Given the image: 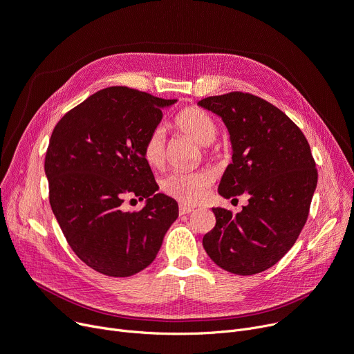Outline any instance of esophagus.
<instances>
[{
  "label": "esophagus",
  "instance_id": "obj_1",
  "mask_svg": "<svg viewBox=\"0 0 354 354\" xmlns=\"http://www.w3.org/2000/svg\"><path fill=\"white\" fill-rule=\"evenodd\" d=\"M194 209L193 207H190V206H187V205H180V207H178V212H180V214L183 216V214H189V213H192Z\"/></svg>",
  "mask_w": 354,
  "mask_h": 354
}]
</instances>
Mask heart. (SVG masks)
<instances>
[{
	"mask_svg": "<svg viewBox=\"0 0 354 354\" xmlns=\"http://www.w3.org/2000/svg\"><path fill=\"white\" fill-rule=\"evenodd\" d=\"M176 128L194 142L207 147L217 133V128L212 116L198 108H186L181 111L174 121ZM144 160L149 167H161L165 160V148L162 131L156 129L149 133L144 144ZM209 178L200 173H178L164 180L162 189L167 194L176 197L183 203L194 205L203 198Z\"/></svg>",
	"mask_w": 354,
	"mask_h": 354,
	"instance_id": "heart-1",
	"label": "heart"
}]
</instances>
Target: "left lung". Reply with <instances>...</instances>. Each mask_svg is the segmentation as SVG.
I'll return each mask as SVG.
<instances>
[{"instance_id":"1","label":"left lung","mask_w":354,"mask_h":354,"mask_svg":"<svg viewBox=\"0 0 354 354\" xmlns=\"http://www.w3.org/2000/svg\"><path fill=\"white\" fill-rule=\"evenodd\" d=\"M197 105L221 116L230 136L232 162L218 194H249L236 214L212 209L216 226L203 248L227 272L259 274L287 254L307 222L318 178L310 144L287 115L255 95L230 92Z\"/></svg>"}]
</instances>
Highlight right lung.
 I'll list each match as a JSON object with an SVG mask.
<instances>
[{
    "instance_id": "obj_1",
    "label": "right lung",
    "mask_w": 354,
    "mask_h": 354,
    "mask_svg": "<svg viewBox=\"0 0 354 354\" xmlns=\"http://www.w3.org/2000/svg\"><path fill=\"white\" fill-rule=\"evenodd\" d=\"M176 99L112 86L71 109L53 129L46 153L50 206L80 261L108 277H131L153 262L178 205L157 193L144 144ZM127 195L146 198L124 212Z\"/></svg>"
}]
</instances>
